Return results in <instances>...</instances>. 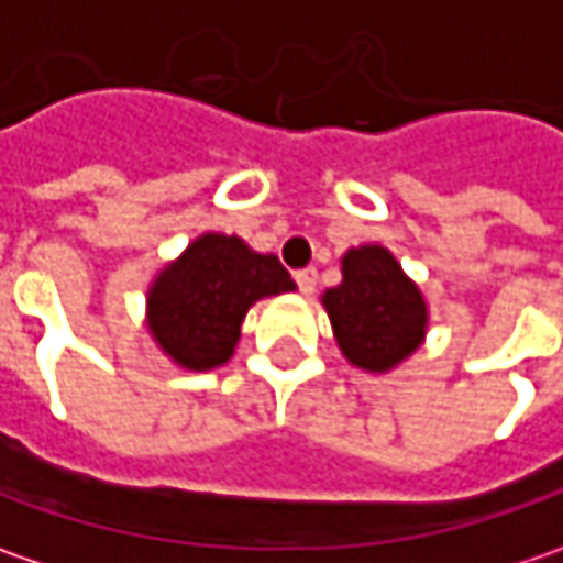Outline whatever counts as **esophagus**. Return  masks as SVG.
Listing matches in <instances>:
<instances>
[{"label":"esophagus","instance_id":"esophagus-1","mask_svg":"<svg viewBox=\"0 0 563 563\" xmlns=\"http://www.w3.org/2000/svg\"><path fill=\"white\" fill-rule=\"evenodd\" d=\"M296 283H299V289L311 296L314 292V286H318V271L314 267H306V271H296Z\"/></svg>","mask_w":563,"mask_h":563}]
</instances>
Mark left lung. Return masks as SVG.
I'll return each mask as SVG.
<instances>
[{
	"label": "left lung",
	"instance_id": "1",
	"mask_svg": "<svg viewBox=\"0 0 563 563\" xmlns=\"http://www.w3.org/2000/svg\"><path fill=\"white\" fill-rule=\"evenodd\" d=\"M343 283L321 296L346 362L387 375L426 343L428 302L384 245H358L340 257Z\"/></svg>",
	"mask_w": 563,
	"mask_h": 563
}]
</instances>
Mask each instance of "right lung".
I'll list each match as a JSON object with an SVG mask.
<instances>
[{
	"instance_id": "add662e5",
	"label": "right lung",
	"mask_w": 563,
	"mask_h": 563,
	"mask_svg": "<svg viewBox=\"0 0 563 563\" xmlns=\"http://www.w3.org/2000/svg\"><path fill=\"white\" fill-rule=\"evenodd\" d=\"M292 289L274 255H257L239 235L205 233L151 283L147 330L179 368L210 372L233 358L249 308Z\"/></svg>"
}]
</instances>
